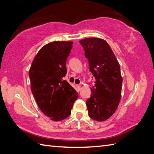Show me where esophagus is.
<instances>
[{
	"label": "esophagus",
	"mask_w": 154,
	"mask_h": 154,
	"mask_svg": "<svg viewBox=\"0 0 154 154\" xmlns=\"http://www.w3.org/2000/svg\"><path fill=\"white\" fill-rule=\"evenodd\" d=\"M76 87H77V91H79L81 90V86L80 85H76Z\"/></svg>",
	"instance_id": "1"
}]
</instances>
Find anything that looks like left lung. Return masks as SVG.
Returning a JSON list of instances; mask_svg holds the SVG:
<instances>
[{
  "mask_svg": "<svg viewBox=\"0 0 154 154\" xmlns=\"http://www.w3.org/2000/svg\"><path fill=\"white\" fill-rule=\"evenodd\" d=\"M79 42L96 80L87 100L88 116L93 120L104 121L115 113L120 102L123 78L119 63L103 39L87 38Z\"/></svg>",
  "mask_w": 154,
  "mask_h": 154,
  "instance_id": "8db88e82",
  "label": "left lung"
}]
</instances>
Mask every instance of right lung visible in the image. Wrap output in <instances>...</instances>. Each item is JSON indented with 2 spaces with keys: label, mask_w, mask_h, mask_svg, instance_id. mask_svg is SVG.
I'll use <instances>...</instances> for the list:
<instances>
[{
  "label": "right lung",
  "mask_w": 154,
  "mask_h": 154,
  "mask_svg": "<svg viewBox=\"0 0 154 154\" xmlns=\"http://www.w3.org/2000/svg\"><path fill=\"white\" fill-rule=\"evenodd\" d=\"M72 45V41H54L42 46L29 71L35 101L42 112L52 121L68 117L78 98L76 91L63 80Z\"/></svg>",
  "instance_id": "obj_1"
}]
</instances>
